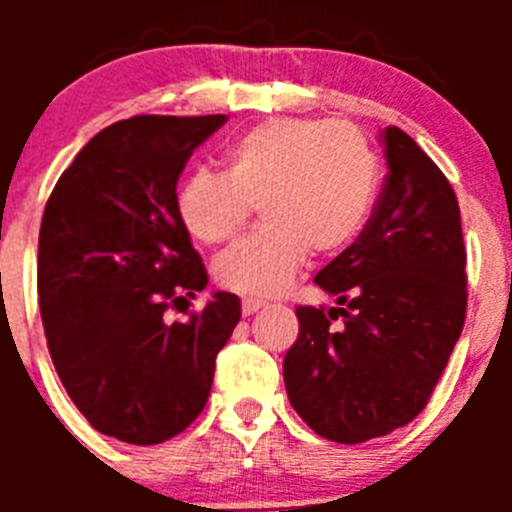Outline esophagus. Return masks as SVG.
<instances>
[{
  "mask_svg": "<svg viewBox=\"0 0 512 512\" xmlns=\"http://www.w3.org/2000/svg\"><path fill=\"white\" fill-rule=\"evenodd\" d=\"M261 307H266L264 300H243V302H241L243 315H253V312H259Z\"/></svg>",
  "mask_w": 512,
  "mask_h": 512,
  "instance_id": "esophagus-1",
  "label": "esophagus"
}]
</instances>
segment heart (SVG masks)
Returning a JSON list of instances; mask_svg holds the SVG:
<instances>
[{"label": "heart", "mask_w": 512, "mask_h": 512, "mask_svg": "<svg viewBox=\"0 0 512 512\" xmlns=\"http://www.w3.org/2000/svg\"><path fill=\"white\" fill-rule=\"evenodd\" d=\"M379 164L348 122L274 120L225 153V174L197 169L176 192V215L194 241L217 246L241 233L253 205L264 228L215 261L220 287L274 297L300 277L310 251L333 256L364 230Z\"/></svg>", "instance_id": "b5f03b06"}]
</instances>
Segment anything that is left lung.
<instances>
[{
  "mask_svg": "<svg viewBox=\"0 0 512 512\" xmlns=\"http://www.w3.org/2000/svg\"><path fill=\"white\" fill-rule=\"evenodd\" d=\"M382 146L390 171L369 223L315 277L343 307H297L300 333L284 356L292 408L336 443L408 425L467 315V251L449 179L395 125L382 130Z\"/></svg>",
  "mask_w": 512,
  "mask_h": 512,
  "instance_id": "8db88e82",
  "label": "left lung"
}]
</instances>
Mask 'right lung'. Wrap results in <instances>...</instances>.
Wrapping results in <instances>:
<instances>
[{
  "instance_id": "right-lung-1",
  "label": "right lung",
  "mask_w": 512,
  "mask_h": 512,
  "mask_svg": "<svg viewBox=\"0 0 512 512\" xmlns=\"http://www.w3.org/2000/svg\"><path fill=\"white\" fill-rule=\"evenodd\" d=\"M225 115H138L94 135L63 171L38 238V302L61 384L99 433L153 446L202 413L241 300L166 310L207 287L176 215V182Z\"/></svg>"
}]
</instances>
